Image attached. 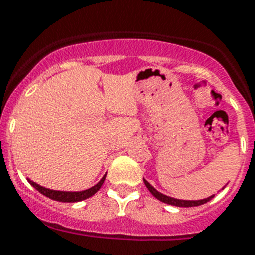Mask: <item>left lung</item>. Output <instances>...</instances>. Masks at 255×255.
<instances>
[{
	"label": "left lung",
	"instance_id": "left-lung-1",
	"mask_svg": "<svg viewBox=\"0 0 255 255\" xmlns=\"http://www.w3.org/2000/svg\"><path fill=\"white\" fill-rule=\"evenodd\" d=\"M144 183H145L146 188H148L150 194H152L156 199L161 200L162 203H166V204H170V206H175V207H198V206H202V204H206L207 202H210L215 195H211L208 198H204V199H199V200H183V199H175V198H171V196H167L162 192L157 191L156 188L153 187L150 183H149L146 179H144ZM225 187V186H224ZM224 187L221 188V190H224Z\"/></svg>",
	"mask_w": 255,
	"mask_h": 255
}]
</instances>
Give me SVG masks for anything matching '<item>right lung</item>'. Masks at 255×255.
Segmentation results:
<instances>
[{"label":"right lung","instance_id":"add662e5","mask_svg":"<svg viewBox=\"0 0 255 255\" xmlns=\"http://www.w3.org/2000/svg\"><path fill=\"white\" fill-rule=\"evenodd\" d=\"M105 179H106V174L103 175L102 179H101L97 185L88 188V190H84V191H59V190H51V188L43 187V186L38 185V183H35L34 181H31V179L27 178L28 183H30L34 188H36L40 194H43V195L49 198V199L56 200V202H63V203H76V202H81V200L88 199V198L94 195L95 192L102 187Z\"/></svg>","mask_w":255,"mask_h":255}]
</instances>
